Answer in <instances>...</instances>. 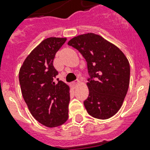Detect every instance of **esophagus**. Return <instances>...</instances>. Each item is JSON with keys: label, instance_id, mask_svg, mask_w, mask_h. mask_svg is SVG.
Here are the masks:
<instances>
[{"label": "esophagus", "instance_id": "obj_1", "mask_svg": "<svg viewBox=\"0 0 150 150\" xmlns=\"http://www.w3.org/2000/svg\"><path fill=\"white\" fill-rule=\"evenodd\" d=\"M79 83V80H76V81H74V82H71V86H72L73 87H75L76 85H78Z\"/></svg>", "mask_w": 150, "mask_h": 150}]
</instances>
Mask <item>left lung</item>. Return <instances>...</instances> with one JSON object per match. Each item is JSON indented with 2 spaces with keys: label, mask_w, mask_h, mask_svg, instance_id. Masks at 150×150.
Returning a JSON list of instances; mask_svg holds the SVG:
<instances>
[{
  "label": "left lung",
  "mask_w": 150,
  "mask_h": 150,
  "mask_svg": "<svg viewBox=\"0 0 150 150\" xmlns=\"http://www.w3.org/2000/svg\"><path fill=\"white\" fill-rule=\"evenodd\" d=\"M84 57L90 78L89 94L84 101L87 112L98 119L114 116L122 106L130 82V64L117 47L97 34L89 33L68 41Z\"/></svg>",
  "instance_id": "obj_1"
}]
</instances>
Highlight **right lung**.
<instances>
[{
    "label": "right lung",
    "instance_id": "add662e5",
    "mask_svg": "<svg viewBox=\"0 0 150 150\" xmlns=\"http://www.w3.org/2000/svg\"><path fill=\"white\" fill-rule=\"evenodd\" d=\"M67 39L49 37L27 56L19 70V83L31 114L43 125L54 128L68 118L70 88L55 78L58 74L53 62Z\"/></svg>",
    "mask_w": 150,
    "mask_h": 150
}]
</instances>
